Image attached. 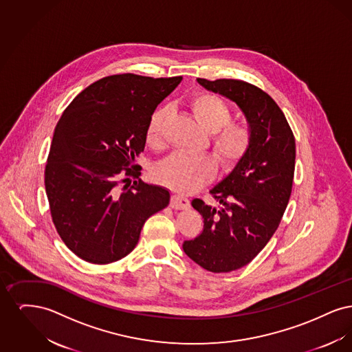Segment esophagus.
Returning a JSON list of instances; mask_svg holds the SVG:
<instances>
[{
    "label": "esophagus",
    "instance_id": "34e87169",
    "mask_svg": "<svg viewBox=\"0 0 352 352\" xmlns=\"http://www.w3.org/2000/svg\"><path fill=\"white\" fill-rule=\"evenodd\" d=\"M170 206H171L173 208H175V210H184V208H188V207H190V201H188L187 198L182 197V195L177 194V195H174V197L171 198Z\"/></svg>",
    "mask_w": 352,
    "mask_h": 352
}]
</instances>
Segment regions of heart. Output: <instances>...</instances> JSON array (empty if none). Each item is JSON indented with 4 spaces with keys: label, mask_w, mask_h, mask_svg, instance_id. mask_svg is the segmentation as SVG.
Here are the masks:
<instances>
[{
    "label": "heart",
    "mask_w": 352,
    "mask_h": 352,
    "mask_svg": "<svg viewBox=\"0 0 352 352\" xmlns=\"http://www.w3.org/2000/svg\"><path fill=\"white\" fill-rule=\"evenodd\" d=\"M188 107L201 128L211 133V146L224 166L236 164L251 145V132L243 124L230 122L231 109L211 94H201L188 100ZM168 118L166 108L153 112L148 128L146 141L151 148L162 145V131ZM215 161L207 154L174 153L158 168L160 181L181 192H192L206 184L215 173Z\"/></svg>",
    "instance_id": "obj_1"
}]
</instances>
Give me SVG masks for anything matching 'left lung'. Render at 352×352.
Here are the masks:
<instances>
[{
  "label": "left lung",
  "mask_w": 352,
  "mask_h": 352,
  "mask_svg": "<svg viewBox=\"0 0 352 352\" xmlns=\"http://www.w3.org/2000/svg\"><path fill=\"white\" fill-rule=\"evenodd\" d=\"M197 80L236 102L251 132L247 153L210 191L217 204L191 201L203 231L182 245L201 268L231 272L251 263L281 221L292 192L296 141L280 107L260 88L234 79Z\"/></svg>",
  "instance_id": "1"
}]
</instances>
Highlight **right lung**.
<instances>
[{"mask_svg": "<svg viewBox=\"0 0 352 352\" xmlns=\"http://www.w3.org/2000/svg\"><path fill=\"white\" fill-rule=\"evenodd\" d=\"M181 80L102 78L71 101L56 124L46 194L58 234L84 261L109 264L125 257L145 221L168 206V188L144 184L135 158L145 149L153 112Z\"/></svg>", "mask_w": 352, "mask_h": 352, "instance_id": "add662e5", "label": "right lung"}]
</instances>
